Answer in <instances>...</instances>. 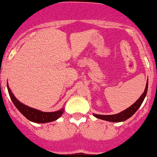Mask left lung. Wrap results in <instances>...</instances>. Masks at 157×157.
Wrapping results in <instances>:
<instances>
[{"label": "left lung", "instance_id": "obj_1", "mask_svg": "<svg viewBox=\"0 0 157 157\" xmlns=\"http://www.w3.org/2000/svg\"><path fill=\"white\" fill-rule=\"evenodd\" d=\"M147 89H148V81L147 82V86L145 88V91L143 94H142L141 96L139 98V99L137 100L135 103L132 104L131 106H129V108L126 109L124 111L121 112V113H118V114L115 115H98V114H94V116H95L96 118L100 119H102V120L109 121V122H123V121L126 120L129 118H130L138 110V109L140 108V105L143 103V100H144L145 97L147 95Z\"/></svg>", "mask_w": 157, "mask_h": 157}]
</instances>
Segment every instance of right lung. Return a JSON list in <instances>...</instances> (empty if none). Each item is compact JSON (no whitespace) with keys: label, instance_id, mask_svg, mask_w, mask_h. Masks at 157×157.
Instances as JSON below:
<instances>
[{"label":"right lung","instance_id":"1","mask_svg":"<svg viewBox=\"0 0 157 157\" xmlns=\"http://www.w3.org/2000/svg\"><path fill=\"white\" fill-rule=\"evenodd\" d=\"M7 86L9 95L12 100L14 105L23 116H25L28 120L31 121V122H36V123H45V122H52V121H55L59 119L62 116V113H64V109H62L56 112L45 113V112H41L40 110L31 108V107L19 102L11 92L8 84H7Z\"/></svg>","mask_w":157,"mask_h":157}]
</instances>
